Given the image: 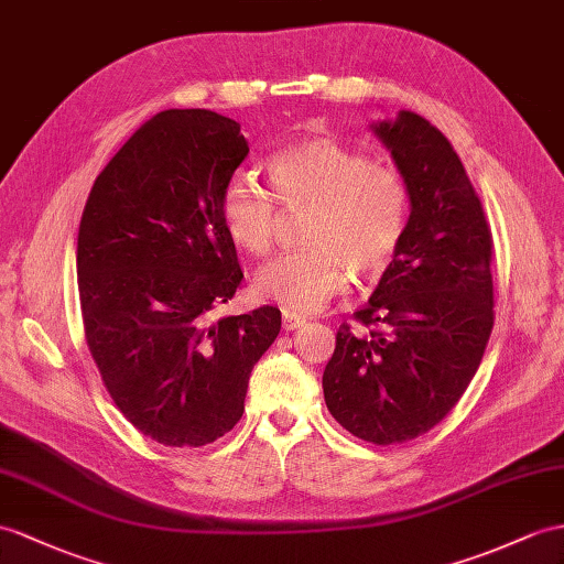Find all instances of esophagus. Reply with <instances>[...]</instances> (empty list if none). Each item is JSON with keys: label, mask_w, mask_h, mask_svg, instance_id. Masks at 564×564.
Returning a JSON list of instances; mask_svg holds the SVG:
<instances>
[{"label": "esophagus", "mask_w": 564, "mask_h": 564, "mask_svg": "<svg viewBox=\"0 0 564 564\" xmlns=\"http://www.w3.org/2000/svg\"><path fill=\"white\" fill-rule=\"evenodd\" d=\"M304 323H306L304 315L292 313V311H284V313H282V327H284V329H296V327H301Z\"/></svg>", "instance_id": "esophagus-1"}]
</instances>
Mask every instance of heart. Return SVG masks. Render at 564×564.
<instances>
[{"instance_id": "obj_1", "label": "heart", "mask_w": 564, "mask_h": 564, "mask_svg": "<svg viewBox=\"0 0 564 564\" xmlns=\"http://www.w3.org/2000/svg\"><path fill=\"white\" fill-rule=\"evenodd\" d=\"M270 191L235 174L219 194V217L239 249L263 256L278 235L280 206L311 208L306 249L270 260L256 274V294L286 311L308 313L345 292L351 270L386 272L404 239L409 191L402 174L327 135L280 148L268 160Z\"/></svg>"}]
</instances>
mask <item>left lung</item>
Here are the masks:
<instances>
[{"label":"left lung","mask_w":564,"mask_h":564,"mask_svg":"<svg viewBox=\"0 0 564 564\" xmlns=\"http://www.w3.org/2000/svg\"><path fill=\"white\" fill-rule=\"evenodd\" d=\"M376 133L411 200L397 256L368 306L341 323L323 373L329 414L359 441L397 445L441 423L484 359L492 321V235L445 135L414 112Z\"/></svg>","instance_id":"obj_1"}]
</instances>
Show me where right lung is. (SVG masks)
<instances>
[{
	"label": "right lung",
	"instance_id": "right-lung-1",
	"mask_svg": "<svg viewBox=\"0 0 564 564\" xmlns=\"http://www.w3.org/2000/svg\"><path fill=\"white\" fill-rule=\"evenodd\" d=\"M249 155L210 109L148 119L95 178L78 227L84 335L102 386L135 431L200 447L235 429L280 308L215 318L243 280L219 194Z\"/></svg>",
	"mask_w": 564,
	"mask_h": 564
}]
</instances>
